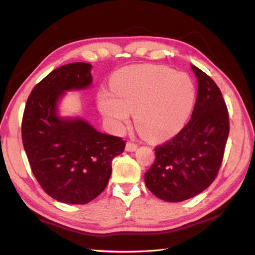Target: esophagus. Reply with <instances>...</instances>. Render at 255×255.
I'll return each instance as SVG.
<instances>
[{"mask_svg": "<svg viewBox=\"0 0 255 255\" xmlns=\"http://www.w3.org/2000/svg\"><path fill=\"white\" fill-rule=\"evenodd\" d=\"M137 144H135V143H132V141H127V144H126V150L127 152H133V150H136L137 149Z\"/></svg>", "mask_w": 255, "mask_h": 255, "instance_id": "obj_1", "label": "esophagus"}]
</instances>
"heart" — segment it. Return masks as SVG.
I'll return each mask as SVG.
<instances>
[{
    "mask_svg": "<svg viewBox=\"0 0 255 255\" xmlns=\"http://www.w3.org/2000/svg\"><path fill=\"white\" fill-rule=\"evenodd\" d=\"M111 91L102 90L99 107L107 119L123 127L130 112L138 130L149 139H161L184 126L195 105L196 90L184 73L164 66H129L115 73Z\"/></svg>",
    "mask_w": 255,
    "mask_h": 255,
    "instance_id": "1",
    "label": "heart"
}]
</instances>
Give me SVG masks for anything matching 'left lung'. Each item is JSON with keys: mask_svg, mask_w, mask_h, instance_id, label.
Wrapping results in <instances>:
<instances>
[{"mask_svg": "<svg viewBox=\"0 0 255 255\" xmlns=\"http://www.w3.org/2000/svg\"><path fill=\"white\" fill-rule=\"evenodd\" d=\"M191 67L198 80L192 117L174 137L155 147V162L145 173L149 191L170 202L190 199L214 182L230 133L221 90L205 72Z\"/></svg>", "mask_w": 255, "mask_h": 255, "instance_id": "8db88e82", "label": "left lung"}]
</instances>
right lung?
Segmentation results:
<instances>
[{
    "mask_svg": "<svg viewBox=\"0 0 255 255\" xmlns=\"http://www.w3.org/2000/svg\"><path fill=\"white\" fill-rule=\"evenodd\" d=\"M91 65L72 63L34 86L24 108L22 143L42 190L64 204L84 205L106 189L112 159L125 149L122 137L96 130L84 120H63L56 106L64 91L91 84Z\"/></svg>",
    "mask_w": 255,
    "mask_h": 255,
    "instance_id": "1",
    "label": "right lung"
}]
</instances>
